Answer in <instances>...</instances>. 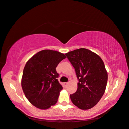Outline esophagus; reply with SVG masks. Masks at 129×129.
<instances>
[{"label": "esophagus", "mask_w": 129, "mask_h": 129, "mask_svg": "<svg viewBox=\"0 0 129 129\" xmlns=\"http://www.w3.org/2000/svg\"><path fill=\"white\" fill-rule=\"evenodd\" d=\"M68 82H65V83H64V86L66 87H67V86H68Z\"/></svg>", "instance_id": "1"}]
</instances>
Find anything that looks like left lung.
I'll list each match as a JSON object with an SVG mask.
<instances>
[{
	"label": "left lung",
	"mask_w": 129,
	"mask_h": 129,
	"mask_svg": "<svg viewBox=\"0 0 129 129\" xmlns=\"http://www.w3.org/2000/svg\"><path fill=\"white\" fill-rule=\"evenodd\" d=\"M75 68L77 89L70 95L72 103L82 110L94 107L105 93L107 72L100 57L84 48L76 49L65 54Z\"/></svg>",
	"instance_id": "8db88e82"
}]
</instances>
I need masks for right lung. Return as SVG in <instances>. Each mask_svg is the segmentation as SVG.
<instances>
[{"label":"right lung","instance_id":"1","mask_svg":"<svg viewBox=\"0 0 129 129\" xmlns=\"http://www.w3.org/2000/svg\"><path fill=\"white\" fill-rule=\"evenodd\" d=\"M63 53L52 50L40 51L27 61L22 78V87L26 98L40 109L50 108L57 103L63 89L56 68L63 59Z\"/></svg>","mask_w":129,"mask_h":129}]
</instances>
